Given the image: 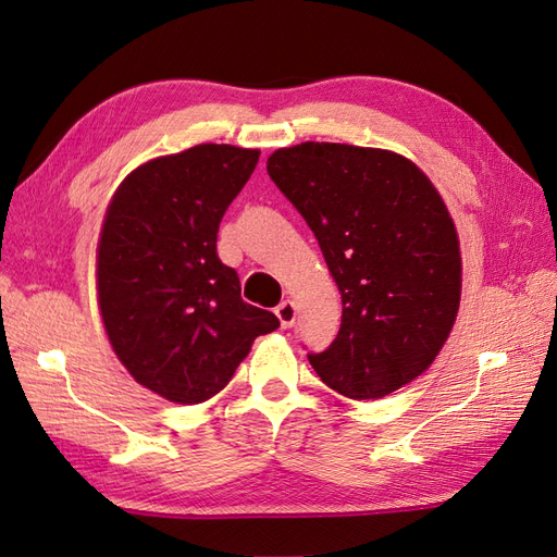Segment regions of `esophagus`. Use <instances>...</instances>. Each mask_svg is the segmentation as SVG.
<instances>
[{
    "label": "esophagus",
    "instance_id": "34e87169",
    "mask_svg": "<svg viewBox=\"0 0 557 557\" xmlns=\"http://www.w3.org/2000/svg\"><path fill=\"white\" fill-rule=\"evenodd\" d=\"M276 315H278V320H281V327H293L295 325V318H297V307H295V301L293 299H283L281 305L276 307V311H274Z\"/></svg>",
    "mask_w": 557,
    "mask_h": 557
}]
</instances>
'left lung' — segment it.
I'll list each match as a JSON object with an SVG mask.
<instances>
[{
    "label": "left lung",
    "instance_id": "obj_1",
    "mask_svg": "<svg viewBox=\"0 0 557 557\" xmlns=\"http://www.w3.org/2000/svg\"><path fill=\"white\" fill-rule=\"evenodd\" d=\"M267 172L305 218L342 293V327L309 362L350 399H379L440 356L460 309L458 230L432 181L399 153L305 141Z\"/></svg>",
    "mask_w": 557,
    "mask_h": 557
}]
</instances>
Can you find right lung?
Here are the masks:
<instances>
[{
  "instance_id": "1",
  "label": "right lung",
  "mask_w": 557,
  "mask_h": 557,
  "mask_svg": "<svg viewBox=\"0 0 557 557\" xmlns=\"http://www.w3.org/2000/svg\"><path fill=\"white\" fill-rule=\"evenodd\" d=\"M258 148L199 144L148 160L117 185L97 244V305L134 381L176 404L218 395L272 311L246 305L215 252L218 225Z\"/></svg>"
}]
</instances>
